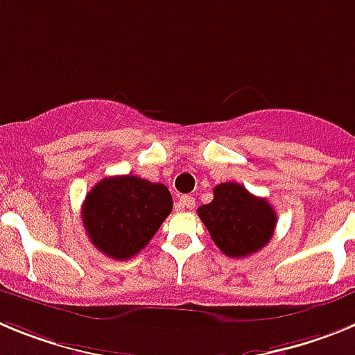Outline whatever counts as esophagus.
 Listing matches in <instances>:
<instances>
[{
	"mask_svg": "<svg viewBox=\"0 0 355 355\" xmlns=\"http://www.w3.org/2000/svg\"><path fill=\"white\" fill-rule=\"evenodd\" d=\"M196 206V199L192 196H183L178 200V209H192Z\"/></svg>",
	"mask_w": 355,
	"mask_h": 355,
	"instance_id": "1",
	"label": "esophagus"
}]
</instances>
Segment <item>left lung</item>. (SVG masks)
<instances>
[{"instance_id": "8db88e82", "label": "left lung", "mask_w": 355, "mask_h": 355, "mask_svg": "<svg viewBox=\"0 0 355 355\" xmlns=\"http://www.w3.org/2000/svg\"><path fill=\"white\" fill-rule=\"evenodd\" d=\"M200 220L215 245L229 258H247L270 241L277 215L268 200L238 183H220L213 200L199 209Z\"/></svg>"}]
</instances>
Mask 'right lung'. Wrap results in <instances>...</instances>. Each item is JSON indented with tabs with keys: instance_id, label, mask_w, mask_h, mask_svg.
Here are the masks:
<instances>
[{
	"instance_id": "1",
	"label": "right lung",
	"mask_w": 355,
	"mask_h": 355,
	"mask_svg": "<svg viewBox=\"0 0 355 355\" xmlns=\"http://www.w3.org/2000/svg\"><path fill=\"white\" fill-rule=\"evenodd\" d=\"M171 211L165 184L128 174L99 181L85 197L81 218L92 245L124 261L149 243Z\"/></svg>"
}]
</instances>
